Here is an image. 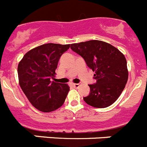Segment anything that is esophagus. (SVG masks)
Listing matches in <instances>:
<instances>
[{
	"mask_svg": "<svg viewBox=\"0 0 147 147\" xmlns=\"http://www.w3.org/2000/svg\"><path fill=\"white\" fill-rule=\"evenodd\" d=\"M73 85H74V87H76V88H78L79 86V84H76V83H74L73 84Z\"/></svg>",
	"mask_w": 147,
	"mask_h": 147,
	"instance_id": "obj_1",
	"label": "esophagus"
}]
</instances>
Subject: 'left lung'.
<instances>
[{
	"mask_svg": "<svg viewBox=\"0 0 147 147\" xmlns=\"http://www.w3.org/2000/svg\"><path fill=\"white\" fill-rule=\"evenodd\" d=\"M73 51L84 59L93 71L94 84H89L90 94L85 102L97 108H105L118 100L128 82V71L123 54L109 43L89 40L71 45Z\"/></svg>",
	"mask_w": 147,
	"mask_h": 147,
	"instance_id": "obj_1",
	"label": "left lung"
}]
</instances>
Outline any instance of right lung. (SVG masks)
Instances as JSON below:
<instances>
[{
    "label": "right lung",
    "instance_id": "1",
    "mask_svg": "<svg viewBox=\"0 0 147 147\" xmlns=\"http://www.w3.org/2000/svg\"><path fill=\"white\" fill-rule=\"evenodd\" d=\"M69 45L47 43L27 52L18 65L19 83L30 103L40 111L50 113L63 105L70 87L51 82L61 55Z\"/></svg>",
    "mask_w": 147,
    "mask_h": 147
}]
</instances>
